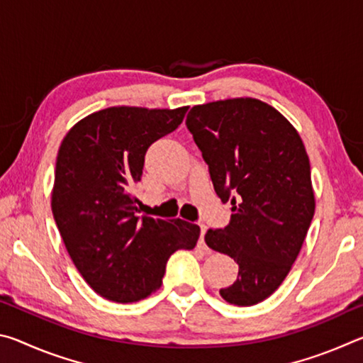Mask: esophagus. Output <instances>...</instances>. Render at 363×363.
Masks as SVG:
<instances>
[{
    "instance_id": "esophagus-1",
    "label": "esophagus",
    "mask_w": 363,
    "mask_h": 363,
    "mask_svg": "<svg viewBox=\"0 0 363 363\" xmlns=\"http://www.w3.org/2000/svg\"><path fill=\"white\" fill-rule=\"evenodd\" d=\"M205 233H206V225L201 223L200 224V240H199V247L200 248H206V245H205Z\"/></svg>"
}]
</instances>
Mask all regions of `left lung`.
I'll list each match as a JSON object with an SVG mask.
<instances>
[{"mask_svg": "<svg viewBox=\"0 0 363 363\" xmlns=\"http://www.w3.org/2000/svg\"><path fill=\"white\" fill-rule=\"evenodd\" d=\"M186 125L214 192L233 205L229 224L205 235L208 247L238 264L220 296L235 306L261 303L290 272L314 218L303 140L284 115L250 97L195 106Z\"/></svg>", "mask_w": 363, "mask_h": 363, "instance_id": "1", "label": "left lung"}]
</instances>
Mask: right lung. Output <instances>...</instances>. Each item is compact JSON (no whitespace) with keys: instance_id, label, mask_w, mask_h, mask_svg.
Returning <instances> with one entry per match:
<instances>
[{"instance_id":"obj_1","label":"right lung","mask_w":363,"mask_h":363,"mask_svg":"<svg viewBox=\"0 0 363 363\" xmlns=\"http://www.w3.org/2000/svg\"><path fill=\"white\" fill-rule=\"evenodd\" d=\"M187 107H110L67 133L57 153L52 214L73 264L93 290L115 303L157 291L176 250H194L200 227L136 216L131 194L147 149L173 133Z\"/></svg>"}]
</instances>
